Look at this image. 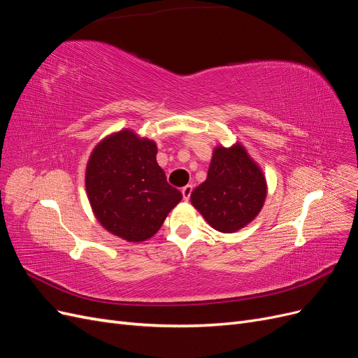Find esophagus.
<instances>
[{"mask_svg": "<svg viewBox=\"0 0 358 358\" xmlns=\"http://www.w3.org/2000/svg\"><path fill=\"white\" fill-rule=\"evenodd\" d=\"M191 192H192V185H185L182 188V196H183V200L188 201L189 197H191Z\"/></svg>", "mask_w": 358, "mask_h": 358, "instance_id": "obj_1", "label": "esophagus"}]
</instances>
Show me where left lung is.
Listing matches in <instances>:
<instances>
[{
	"instance_id": "1",
	"label": "left lung",
	"mask_w": 358,
	"mask_h": 358,
	"mask_svg": "<svg viewBox=\"0 0 358 358\" xmlns=\"http://www.w3.org/2000/svg\"><path fill=\"white\" fill-rule=\"evenodd\" d=\"M267 180L246 148L236 142L213 148L208 178L191 194V204L212 229L236 233L262 212Z\"/></svg>"
}]
</instances>
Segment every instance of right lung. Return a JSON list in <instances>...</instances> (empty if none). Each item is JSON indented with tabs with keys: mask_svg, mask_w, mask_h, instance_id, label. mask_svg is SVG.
Returning a JSON list of instances; mask_svg holds the SVG:
<instances>
[{
	"mask_svg": "<svg viewBox=\"0 0 358 358\" xmlns=\"http://www.w3.org/2000/svg\"><path fill=\"white\" fill-rule=\"evenodd\" d=\"M154 140L134 129L110 133L86 162L85 187L92 213L104 230L140 243L155 236L182 200L157 162Z\"/></svg>",
	"mask_w": 358,
	"mask_h": 358,
	"instance_id": "obj_1",
	"label": "right lung"
}]
</instances>
